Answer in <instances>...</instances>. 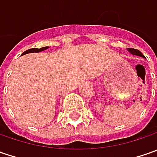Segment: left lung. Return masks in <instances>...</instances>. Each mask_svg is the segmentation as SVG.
Here are the masks:
<instances>
[{
  "label": "left lung",
  "instance_id": "left-lung-1",
  "mask_svg": "<svg viewBox=\"0 0 157 157\" xmlns=\"http://www.w3.org/2000/svg\"><path fill=\"white\" fill-rule=\"evenodd\" d=\"M128 51L131 53V54H133V55H136V56H139V57H144V55L142 54V52H140L139 50H136V49H133V48H128Z\"/></svg>",
  "mask_w": 157,
  "mask_h": 157
}]
</instances>
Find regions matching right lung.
I'll return each instance as SVG.
<instances>
[{
  "label": "right lung",
  "instance_id": "add662e5",
  "mask_svg": "<svg viewBox=\"0 0 157 157\" xmlns=\"http://www.w3.org/2000/svg\"><path fill=\"white\" fill-rule=\"evenodd\" d=\"M49 47H43V48H40V49H36V48H33V49H29V50H27L26 52H24L22 53V55H25V54H28V53H31V52H43V51H45L47 50Z\"/></svg>",
  "mask_w": 157,
  "mask_h": 157
}]
</instances>
